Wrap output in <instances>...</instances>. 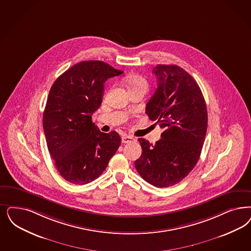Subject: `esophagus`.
<instances>
[{"label": "esophagus", "instance_id": "34e87169", "mask_svg": "<svg viewBox=\"0 0 251 251\" xmlns=\"http://www.w3.org/2000/svg\"><path fill=\"white\" fill-rule=\"evenodd\" d=\"M133 141H135L134 138H132L131 136H128V135H124L122 139H121V142L123 143V144H129V143H131V142H133Z\"/></svg>", "mask_w": 251, "mask_h": 251}]
</instances>
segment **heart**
<instances>
[{
	"instance_id": "b5f03b06",
	"label": "heart",
	"mask_w": 251,
	"mask_h": 251,
	"mask_svg": "<svg viewBox=\"0 0 251 251\" xmlns=\"http://www.w3.org/2000/svg\"><path fill=\"white\" fill-rule=\"evenodd\" d=\"M124 83L129 92H132L138 89L147 90V87H148L147 79L138 75H132V76L127 77L124 79Z\"/></svg>"
}]
</instances>
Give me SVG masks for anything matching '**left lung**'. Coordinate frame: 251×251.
I'll list each match as a JSON object with an SVG mask.
<instances>
[{
	"label": "left lung",
	"mask_w": 251,
	"mask_h": 251,
	"mask_svg": "<svg viewBox=\"0 0 251 251\" xmlns=\"http://www.w3.org/2000/svg\"><path fill=\"white\" fill-rule=\"evenodd\" d=\"M157 88L146 113L163 129L155 145L139 138L143 149L135 160L141 177L156 187L181 182L198 163L206 137V102L198 82L176 65H157L152 71Z\"/></svg>",
	"instance_id": "8db88e82"
}]
</instances>
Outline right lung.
I'll return each instance as SVG.
<instances>
[{"label": "right lung", "mask_w": 251, "mask_h": 251, "mask_svg": "<svg viewBox=\"0 0 251 251\" xmlns=\"http://www.w3.org/2000/svg\"><path fill=\"white\" fill-rule=\"evenodd\" d=\"M122 73L103 61H82L51 87L43 125L49 153L66 181L78 185L95 181L121 146L119 133L100 131L92 115L101 105L106 79Z\"/></svg>", "instance_id": "add662e5"}]
</instances>
